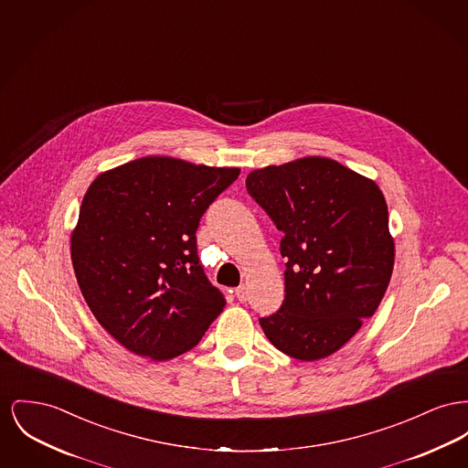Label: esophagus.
Segmentation results:
<instances>
[{
    "label": "esophagus",
    "mask_w": 468,
    "mask_h": 468,
    "mask_svg": "<svg viewBox=\"0 0 468 468\" xmlns=\"http://www.w3.org/2000/svg\"><path fill=\"white\" fill-rule=\"evenodd\" d=\"M235 295H237V299L240 301V303H246L249 299V292L248 288L242 284V286H239L237 290H235Z\"/></svg>",
    "instance_id": "34e87169"
}]
</instances>
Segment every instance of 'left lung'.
<instances>
[{"label": "left lung", "instance_id": "8db88e82", "mask_svg": "<svg viewBox=\"0 0 468 468\" xmlns=\"http://www.w3.org/2000/svg\"><path fill=\"white\" fill-rule=\"evenodd\" d=\"M250 197L282 231L284 301L260 325L299 360L337 352L384 299L394 240L378 186L325 157L254 169Z\"/></svg>", "mask_w": 468, "mask_h": 468}]
</instances>
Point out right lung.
<instances>
[{
	"label": "right lung",
	"instance_id": "1",
	"mask_svg": "<svg viewBox=\"0 0 468 468\" xmlns=\"http://www.w3.org/2000/svg\"><path fill=\"white\" fill-rule=\"evenodd\" d=\"M239 167L143 157L99 175L70 239L81 293L129 352L167 360L194 348L226 301L199 265L196 229Z\"/></svg>",
	"mask_w": 468,
	"mask_h": 468
}]
</instances>
